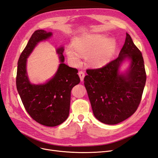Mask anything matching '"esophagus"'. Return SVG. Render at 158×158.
Masks as SVG:
<instances>
[{"label":"esophagus","mask_w":158,"mask_h":158,"mask_svg":"<svg viewBox=\"0 0 158 158\" xmlns=\"http://www.w3.org/2000/svg\"><path fill=\"white\" fill-rule=\"evenodd\" d=\"M79 77H80L81 81H83V79H84V77H85V73H84V72H83V71H79Z\"/></svg>","instance_id":"1"}]
</instances>
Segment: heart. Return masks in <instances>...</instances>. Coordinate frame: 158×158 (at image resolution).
Segmentation results:
<instances>
[{
    "label": "heart",
    "instance_id": "b5f03b06",
    "mask_svg": "<svg viewBox=\"0 0 158 158\" xmlns=\"http://www.w3.org/2000/svg\"><path fill=\"white\" fill-rule=\"evenodd\" d=\"M73 46L66 48V53L73 63H80L81 56L86 55L89 65L102 67L110 61L116 47L115 40L101 34H89L77 37Z\"/></svg>",
    "mask_w": 158,
    "mask_h": 158
}]
</instances>
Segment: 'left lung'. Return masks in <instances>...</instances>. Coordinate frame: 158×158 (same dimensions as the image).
Segmentation results:
<instances>
[{"label":"left lung","mask_w":158,"mask_h":158,"mask_svg":"<svg viewBox=\"0 0 158 158\" xmlns=\"http://www.w3.org/2000/svg\"><path fill=\"white\" fill-rule=\"evenodd\" d=\"M131 64L125 73L119 68L125 60ZM84 78L93 113L108 125L118 124L131 116L138 107L146 81L144 61L128 33L118 57L102 68L87 69Z\"/></svg>","instance_id":"8db88e82"}]
</instances>
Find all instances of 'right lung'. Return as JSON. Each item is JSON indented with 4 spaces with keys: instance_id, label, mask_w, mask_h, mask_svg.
<instances>
[{
    "instance_id": "1",
    "label": "right lung",
    "mask_w": 158,
    "mask_h": 158,
    "mask_svg": "<svg viewBox=\"0 0 158 158\" xmlns=\"http://www.w3.org/2000/svg\"><path fill=\"white\" fill-rule=\"evenodd\" d=\"M52 35L51 32L37 30L32 35L18 60L16 84L24 107L39 123L55 127L65 121L70 110L71 91L80 82L78 70L64 63L63 47L56 49L60 63L56 73L43 84H32L27 72V59L37 44Z\"/></svg>"
}]
</instances>
